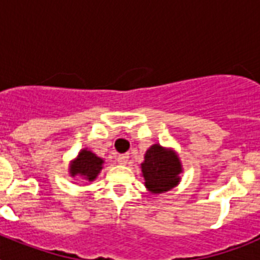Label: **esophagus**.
<instances>
[{"label":"esophagus","instance_id":"34e87169","mask_svg":"<svg viewBox=\"0 0 260 260\" xmlns=\"http://www.w3.org/2000/svg\"><path fill=\"white\" fill-rule=\"evenodd\" d=\"M128 161V155H118V157H117V162L121 165H126Z\"/></svg>","mask_w":260,"mask_h":260}]
</instances>
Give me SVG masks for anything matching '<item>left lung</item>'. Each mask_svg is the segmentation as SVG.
Instances as JSON below:
<instances>
[{
  "mask_svg": "<svg viewBox=\"0 0 260 260\" xmlns=\"http://www.w3.org/2000/svg\"><path fill=\"white\" fill-rule=\"evenodd\" d=\"M144 185L153 194L169 191L178 185L182 173L180 157L171 148L153 144L147 150L144 161L141 164Z\"/></svg>",
  "mask_w": 260,
  "mask_h": 260,
  "instance_id": "left-lung-1",
  "label": "left lung"
}]
</instances>
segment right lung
Listing matches in <instances>:
<instances>
[{
	"mask_svg": "<svg viewBox=\"0 0 260 260\" xmlns=\"http://www.w3.org/2000/svg\"><path fill=\"white\" fill-rule=\"evenodd\" d=\"M104 160L88 150H82L77 158L70 164V174L73 177L80 176L87 181H93L103 169Z\"/></svg>",
	"mask_w": 260,
	"mask_h": 260,
	"instance_id": "right-lung-1",
	"label": "right lung"
}]
</instances>
